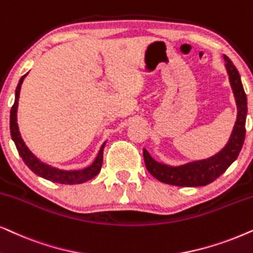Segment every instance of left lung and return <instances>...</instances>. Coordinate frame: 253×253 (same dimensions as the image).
Segmentation results:
<instances>
[{
    "instance_id": "1",
    "label": "left lung",
    "mask_w": 253,
    "mask_h": 253,
    "mask_svg": "<svg viewBox=\"0 0 253 253\" xmlns=\"http://www.w3.org/2000/svg\"><path fill=\"white\" fill-rule=\"evenodd\" d=\"M224 60L227 61L225 68H227L238 110L237 120H236L230 139L217 155L208 159L198 160V162L188 163L176 167L156 162L149 155V152L144 149L143 156L146 169L151 173V175L158 179L160 182L180 187L206 186L214 181L215 179H217L237 159L245 139V120H247L248 113V101L237 68L235 67V65L232 64V61L227 55H224Z\"/></svg>"
}]
</instances>
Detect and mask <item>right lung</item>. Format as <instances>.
<instances>
[{"mask_svg":"<svg viewBox=\"0 0 253 253\" xmlns=\"http://www.w3.org/2000/svg\"><path fill=\"white\" fill-rule=\"evenodd\" d=\"M28 74V73H26ZM26 74L23 75L19 80L16 88V94H15V102L14 106L11 108L10 111V133L11 138L15 142V145L17 147V151L19 156L22 157L23 162L25 163V165L30 169L35 174H37L42 178L50 180L52 182H58V183H65V185H74V183H83L86 182L88 180L93 179L94 176L98 174V172L101 170L103 162V149L106 143H103V145L101 146L100 151H98V155L96 159L94 160V163L90 166L86 167L84 169L79 170H62L58 169L55 167H52L50 165H46L45 163H42L36 157L30 150L28 149V146L25 145V143L23 142L21 133L18 130V124H17V107H18V98H19V91H21V86L23 80L26 77Z\"/></svg>","mask_w":253,"mask_h":253,"instance_id":"right-lung-1","label":"right lung"}]
</instances>
